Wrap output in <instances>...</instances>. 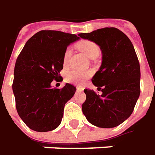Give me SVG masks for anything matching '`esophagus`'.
Masks as SVG:
<instances>
[{
  "label": "esophagus",
  "instance_id": "obj_1",
  "mask_svg": "<svg viewBox=\"0 0 155 155\" xmlns=\"http://www.w3.org/2000/svg\"><path fill=\"white\" fill-rule=\"evenodd\" d=\"M76 90L79 91V92H81V91L84 90V87H76Z\"/></svg>",
  "mask_w": 155,
  "mask_h": 155
}]
</instances>
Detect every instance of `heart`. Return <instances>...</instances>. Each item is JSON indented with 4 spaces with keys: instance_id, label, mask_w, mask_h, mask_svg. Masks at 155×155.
<instances>
[{
    "instance_id": "b5f03b06",
    "label": "heart",
    "mask_w": 155,
    "mask_h": 155,
    "mask_svg": "<svg viewBox=\"0 0 155 155\" xmlns=\"http://www.w3.org/2000/svg\"><path fill=\"white\" fill-rule=\"evenodd\" d=\"M77 45L78 48L89 58H92L94 56H98V54L100 51L99 46L96 43H94V41L87 40V39L81 40L78 43ZM71 52H72V51L69 47H68L64 51V54H63V64H64V66H66L68 63L69 58L71 56ZM92 74H93V72L91 70L71 69L66 74V81H68V83H72V84H81L87 79L90 77L92 75Z\"/></svg>"
}]
</instances>
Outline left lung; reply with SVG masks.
Masks as SVG:
<instances>
[{
  "label": "left lung",
  "instance_id": "obj_1",
  "mask_svg": "<svg viewBox=\"0 0 155 155\" xmlns=\"http://www.w3.org/2000/svg\"><path fill=\"white\" fill-rule=\"evenodd\" d=\"M79 36L96 43L103 55L101 67L92 79L102 94L84 90L87 99L82 104L83 114L97 127L119 125L132 114L141 92L140 63L134 46L123 31L115 27Z\"/></svg>",
  "mask_w": 155,
  "mask_h": 155
}]
</instances>
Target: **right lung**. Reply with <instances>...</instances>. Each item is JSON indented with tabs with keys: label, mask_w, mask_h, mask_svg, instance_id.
Returning a JSON list of instances; mask_svg holds the SVG:
<instances>
[{
	"label": "right lung",
	"mask_w": 155,
	"mask_h": 155,
	"mask_svg": "<svg viewBox=\"0 0 155 155\" xmlns=\"http://www.w3.org/2000/svg\"><path fill=\"white\" fill-rule=\"evenodd\" d=\"M80 38L60 31L43 30L25 45L15 62L13 92L18 114L31 130H53L60 125L64 105L76 87L66 83L52 88L53 81H62L63 54Z\"/></svg>",
	"instance_id": "right-lung-1"
}]
</instances>
